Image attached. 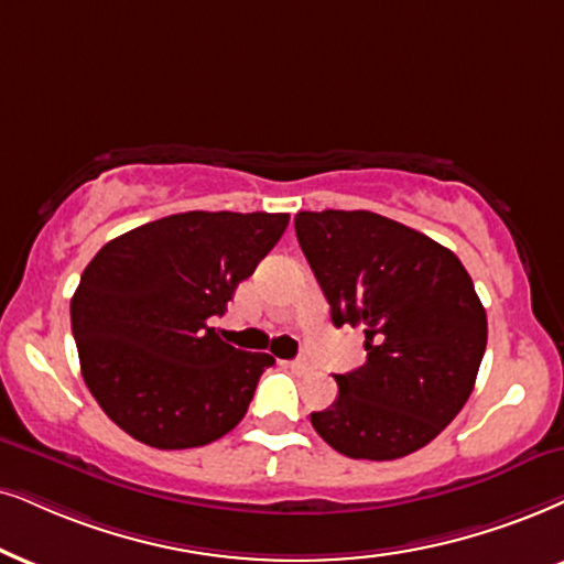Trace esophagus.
Wrapping results in <instances>:
<instances>
[{
	"label": "esophagus",
	"mask_w": 564,
	"mask_h": 564,
	"mask_svg": "<svg viewBox=\"0 0 564 564\" xmlns=\"http://www.w3.org/2000/svg\"><path fill=\"white\" fill-rule=\"evenodd\" d=\"M289 367L294 369L296 375H304V372H310V361H306V359H294V361H289Z\"/></svg>",
	"instance_id": "34e87169"
}]
</instances>
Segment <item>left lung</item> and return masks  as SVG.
Instances as JSON below:
<instances>
[{"label": "left lung", "instance_id": "left-lung-1", "mask_svg": "<svg viewBox=\"0 0 564 564\" xmlns=\"http://www.w3.org/2000/svg\"><path fill=\"white\" fill-rule=\"evenodd\" d=\"M296 239L335 327H365L367 361L335 375L312 426L348 458L395 460L432 442L471 395L487 312L447 247L369 210H302Z\"/></svg>", "mask_w": 564, "mask_h": 564}]
</instances>
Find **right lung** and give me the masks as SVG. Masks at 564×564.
I'll return each instance as SVG.
<instances>
[{
	"label": "right lung",
	"instance_id": "obj_1",
	"mask_svg": "<svg viewBox=\"0 0 564 564\" xmlns=\"http://www.w3.org/2000/svg\"><path fill=\"white\" fill-rule=\"evenodd\" d=\"M289 213L189 210L111 239L83 270L69 317L83 380L113 424L159 451L224 437L273 356L220 340V317Z\"/></svg>",
	"mask_w": 564,
	"mask_h": 564
}]
</instances>
